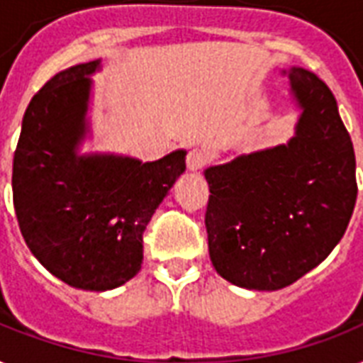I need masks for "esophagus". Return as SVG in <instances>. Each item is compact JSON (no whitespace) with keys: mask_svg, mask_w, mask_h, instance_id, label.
<instances>
[{"mask_svg":"<svg viewBox=\"0 0 363 363\" xmlns=\"http://www.w3.org/2000/svg\"><path fill=\"white\" fill-rule=\"evenodd\" d=\"M205 164H207V154H205V150H201V148H192V150L186 154V165L190 171L201 169Z\"/></svg>","mask_w":363,"mask_h":363,"instance_id":"esophagus-1","label":"esophagus"}]
</instances>
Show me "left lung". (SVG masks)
Here are the masks:
<instances>
[{
	"label": "left lung",
	"mask_w": 363,
	"mask_h": 363,
	"mask_svg": "<svg viewBox=\"0 0 363 363\" xmlns=\"http://www.w3.org/2000/svg\"><path fill=\"white\" fill-rule=\"evenodd\" d=\"M282 75L301 111L288 143L205 169L211 262L248 290H279L324 262L358 194L354 148L326 82L303 67Z\"/></svg>",
	"instance_id": "1"
}]
</instances>
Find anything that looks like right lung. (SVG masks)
Listing matches in <instances>:
<instances>
[{
  "label": "right lung",
  "mask_w": 363,
  "mask_h": 363,
  "mask_svg": "<svg viewBox=\"0 0 363 363\" xmlns=\"http://www.w3.org/2000/svg\"><path fill=\"white\" fill-rule=\"evenodd\" d=\"M101 60L60 71L31 98L13 160V201L31 254L69 286L105 292L135 277L143 232L186 169V150L156 162L81 154Z\"/></svg>",
  "instance_id": "add662e5"
}]
</instances>
